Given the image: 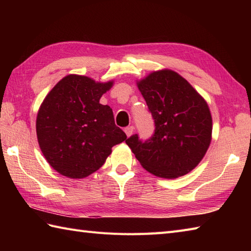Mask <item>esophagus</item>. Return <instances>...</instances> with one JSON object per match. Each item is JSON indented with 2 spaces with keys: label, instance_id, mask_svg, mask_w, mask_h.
Here are the masks:
<instances>
[{
  "label": "esophagus",
  "instance_id": "34e87169",
  "mask_svg": "<svg viewBox=\"0 0 251 251\" xmlns=\"http://www.w3.org/2000/svg\"><path fill=\"white\" fill-rule=\"evenodd\" d=\"M134 129H135V127H134V126H128V127H126V128H125V134L127 135V137L131 136V134H132V131H134Z\"/></svg>",
  "mask_w": 251,
  "mask_h": 251
}]
</instances>
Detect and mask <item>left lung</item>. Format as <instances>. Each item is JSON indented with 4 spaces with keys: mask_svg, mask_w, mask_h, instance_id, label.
<instances>
[{
    "mask_svg": "<svg viewBox=\"0 0 251 251\" xmlns=\"http://www.w3.org/2000/svg\"><path fill=\"white\" fill-rule=\"evenodd\" d=\"M155 124L150 139L126 140L148 172L175 179L194 169L211 141L212 120L205 99L177 72L161 70L137 83Z\"/></svg>",
    "mask_w": 251,
    "mask_h": 251,
    "instance_id": "1",
    "label": "left lung"
}]
</instances>
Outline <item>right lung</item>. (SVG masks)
I'll return each mask as SVG.
<instances>
[{
  "instance_id": "obj_1",
  "label": "right lung",
  "mask_w": 251,
  "mask_h": 251,
  "mask_svg": "<svg viewBox=\"0 0 251 251\" xmlns=\"http://www.w3.org/2000/svg\"><path fill=\"white\" fill-rule=\"evenodd\" d=\"M113 82L70 74L60 79L42 102L36 117L41 151L56 172L82 179L104 164L112 147L126 139L109 105L99 100Z\"/></svg>"
}]
</instances>
